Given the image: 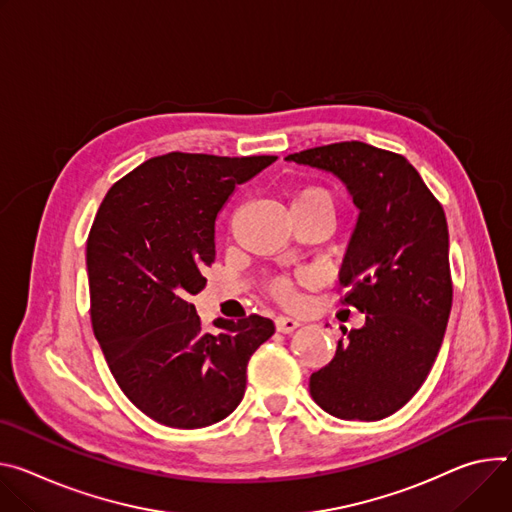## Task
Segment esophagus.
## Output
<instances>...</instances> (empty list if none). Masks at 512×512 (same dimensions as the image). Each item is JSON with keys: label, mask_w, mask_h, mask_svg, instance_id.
Returning a JSON list of instances; mask_svg holds the SVG:
<instances>
[{"label": "esophagus", "mask_w": 512, "mask_h": 512, "mask_svg": "<svg viewBox=\"0 0 512 512\" xmlns=\"http://www.w3.org/2000/svg\"><path fill=\"white\" fill-rule=\"evenodd\" d=\"M300 327V320L292 318V316H277L275 318V329L280 333H292Z\"/></svg>", "instance_id": "1"}]
</instances>
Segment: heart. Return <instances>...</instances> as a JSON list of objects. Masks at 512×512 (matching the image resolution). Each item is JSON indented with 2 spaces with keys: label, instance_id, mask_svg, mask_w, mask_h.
<instances>
[{
  "label": "heart",
  "instance_id": "1",
  "mask_svg": "<svg viewBox=\"0 0 512 512\" xmlns=\"http://www.w3.org/2000/svg\"><path fill=\"white\" fill-rule=\"evenodd\" d=\"M310 202H333V198L327 190L320 188V185H304V188L296 190L292 206L310 204ZM269 290L277 300L284 302V304H296L298 302V294L294 290V284L290 280H286V277H277V280H273L269 284Z\"/></svg>",
  "mask_w": 512,
  "mask_h": 512
}]
</instances>
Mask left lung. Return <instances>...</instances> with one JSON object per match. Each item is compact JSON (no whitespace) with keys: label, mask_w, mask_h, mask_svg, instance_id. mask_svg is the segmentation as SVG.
Returning <instances> with one entry per match:
<instances>
[{"label":"left lung","mask_w":512,"mask_h":512,"mask_svg":"<svg viewBox=\"0 0 512 512\" xmlns=\"http://www.w3.org/2000/svg\"><path fill=\"white\" fill-rule=\"evenodd\" d=\"M286 159L337 175L359 208L339 282L365 324L343 329L310 396L345 421H380L423 386L443 343L453 302L443 206L402 155L359 141Z\"/></svg>","instance_id":"1"}]
</instances>
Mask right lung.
<instances>
[{
	"instance_id": "obj_1",
	"label": "right lung",
	"mask_w": 512,
	"mask_h": 512,
	"mask_svg": "<svg viewBox=\"0 0 512 512\" xmlns=\"http://www.w3.org/2000/svg\"><path fill=\"white\" fill-rule=\"evenodd\" d=\"M277 157L167 153L108 190L87 237L94 335L126 398L153 421L200 429L226 418L247 388V363L273 333L249 314L202 329L192 296L214 263V222L239 183Z\"/></svg>"
}]
</instances>
